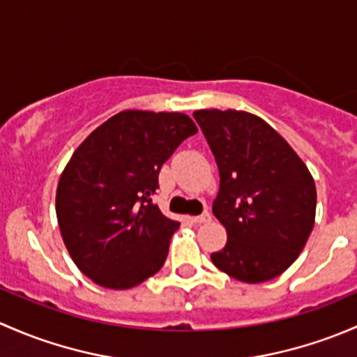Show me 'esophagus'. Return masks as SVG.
I'll return each instance as SVG.
<instances>
[{
    "label": "esophagus",
    "mask_w": 357,
    "mask_h": 357,
    "mask_svg": "<svg viewBox=\"0 0 357 357\" xmlns=\"http://www.w3.org/2000/svg\"><path fill=\"white\" fill-rule=\"evenodd\" d=\"M190 220H192L194 223H204V222H209L211 220V216H209V213L206 211L203 215H197V216H189Z\"/></svg>",
    "instance_id": "obj_1"
}]
</instances>
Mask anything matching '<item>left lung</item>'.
Instances as JSON below:
<instances>
[{
  "mask_svg": "<svg viewBox=\"0 0 357 357\" xmlns=\"http://www.w3.org/2000/svg\"><path fill=\"white\" fill-rule=\"evenodd\" d=\"M220 172L213 215L227 244L213 252L218 270L245 284L284 273L314 225L316 187L289 142L263 119L237 109H197Z\"/></svg>",
  "mask_w": 357,
  "mask_h": 357,
  "instance_id": "left-lung-1",
  "label": "left lung"
}]
</instances>
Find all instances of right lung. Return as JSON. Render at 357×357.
I'll return each mask as SVG.
<instances>
[{"instance_id": "right-lung-1", "label": "right lung", "mask_w": 357, "mask_h": 357, "mask_svg": "<svg viewBox=\"0 0 357 357\" xmlns=\"http://www.w3.org/2000/svg\"><path fill=\"white\" fill-rule=\"evenodd\" d=\"M196 123L183 113L125 109L75 149L56 189V218L73 263L94 284L123 290L163 266L180 223L151 196L165 161Z\"/></svg>"}]
</instances>
